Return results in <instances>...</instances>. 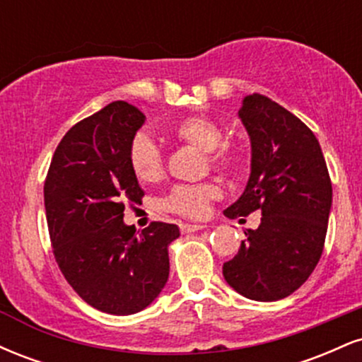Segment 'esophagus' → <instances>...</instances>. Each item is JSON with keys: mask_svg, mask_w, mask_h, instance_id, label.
<instances>
[{"mask_svg": "<svg viewBox=\"0 0 362 362\" xmlns=\"http://www.w3.org/2000/svg\"><path fill=\"white\" fill-rule=\"evenodd\" d=\"M202 224H189V223H182L180 224V231L182 233H194V231L202 230Z\"/></svg>", "mask_w": 362, "mask_h": 362, "instance_id": "obj_1", "label": "esophagus"}]
</instances>
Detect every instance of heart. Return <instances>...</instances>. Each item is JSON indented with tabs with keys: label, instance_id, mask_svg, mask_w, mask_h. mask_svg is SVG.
Wrapping results in <instances>:
<instances>
[{
	"label": "heart",
	"instance_id": "b5f03b06",
	"mask_svg": "<svg viewBox=\"0 0 362 362\" xmlns=\"http://www.w3.org/2000/svg\"><path fill=\"white\" fill-rule=\"evenodd\" d=\"M168 136L178 143L206 153L207 163L218 172L233 173L240 165L238 149L224 143V131L218 122L206 115H187L168 127ZM129 167L141 184H155L163 175V155L148 136L139 134L129 148ZM221 190L216 184L175 185L163 201L170 213L184 218H202L209 204L219 199Z\"/></svg>",
	"mask_w": 362,
	"mask_h": 362
}]
</instances>
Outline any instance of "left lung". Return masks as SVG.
I'll list each match as a JSON object with an SVG mask.
<instances>
[{
    "label": "left lung",
    "instance_id": "left-lung-1",
    "mask_svg": "<svg viewBox=\"0 0 362 362\" xmlns=\"http://www.w3.org/2000/svg\"><path fill=\"white\" fill-rule=\"evenodd\" d=\"M238 115L252 141V173L224 214L262 218L223 276L245 298L277 301L305 284L322 257L332 182L318 139L296 115L260 93L245 97Z\"/></svg>",
    "mask_w": 362,
    "mask_h": 362
}]
</instances>
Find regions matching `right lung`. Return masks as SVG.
I'll return each instance as SVG.
<instances>
[{
  "label": "right lung",
  "mask_w": 362,
  "mask_h": 362,
  "mask_svg": "<svg viewBox=\"0 0 362 362\" xmlns=\"http://www.w3.org/2000/svg\"><path fill=\"white\" fill-rule=\"evenodd\" d=\"M144 114L112 102L80 120L57 144L44 182L52 253L83 301L110 315L144 310L168 281L175 224L153 221L143 233L122 221L126 202L144 192L129 167V148Z\"/></svg>",
  "instance_id": "right-lung-1"
}]
</instances>
